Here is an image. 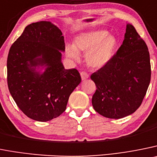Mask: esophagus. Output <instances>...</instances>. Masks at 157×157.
<instances>
[{"instance_id":"esophagus-1","label":"esophagus","mask_w":157,"mask_h":157,"mask_svg":"<svg viewBox=\"0 0 157 157\" xmlns=\"http://www.w3.org/2000/svg\"><path fill=\"white\" fill-rule=\"evenodd\" d=\"M80 75H81L82 80V81H85V80L88 79L89 77H90V76H89V75L87 74L86 72H85V71H82V72L80 73Z\"/></svg>"}]
</instances>
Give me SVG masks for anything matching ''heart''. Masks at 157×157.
Wrapping results in <instances>:
<instances>
[{"mask_svg": "<svg viewBox=\"0 0 157 157\" xmlns=\"http://www.w3.org/2000/svg\"><path fill=\"white\" fill-rule=\"evenodd\" d=\"M118 46L116 36L105 30L82 33L75 36L74 44H67L66 54L75 61L79 54H86V62L92 68H101L107 65L114 56Z\"/></svg>", "mask_w": 157, "mask_h": 157, "instance_id": "heart-1", "label": "heart"}]
</instances>
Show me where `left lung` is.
I'll list each match as a JSON object with an SVG mask.
<instances>
[{
	"label": "left lung",
	"instance_id": "obj_1",
	"mask_svg": "<svg viewBox=\"0 0 157 157\" xmlns=\"http://www.w3.org/2000/svg\"><path fill=\"white\" fill-rule=\"evenodd\" d=\"M90 78L96 86L92 104L103 117L123 118L140 107L150 82V58L133 25L128 23L117 54Z\"/></svg>",
	"mask_w": 157,
	"mask_h": 157
}]
</instances>
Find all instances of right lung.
Returning <instances> with one entry per match:
<instances>
[{
  "instance_id": "right-lung-1",
  "label": "right lung",
  "mask_w": 157,
  "mask_h": 157,
  "mask_svg": "<svg viewBox=\"0 0 157 157\" xmlns=\"http://www.w3.org/2000/svg\"><path fill=\"white\" fill-rule=\"evenodd\" d=\"M64 50L61 29L48 21L27 25L10 48L9 92L20 110L33 120L45 122L60 116L81 82L76 69L64 68Z\"/></svg>"
}]
</instances>
